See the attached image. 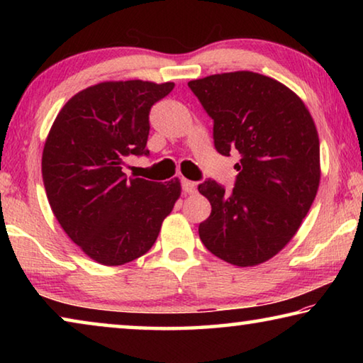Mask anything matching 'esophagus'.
I'll use <instances>...</instances> for the list:
<instances>
[{"instance_id": "esophagus-1", "label": "esophagus", "mask_w": 363, "mask_h": 363, "mask_svg": "<svg viewBox=\"0 0 363 363\" xmlns=\"http://www.w3.org/2000/svg\"><path fill=\"white\" fill-rule=\"evenodd\" d=\"M181 184H182V190L186 194H195V190H196V184L194 182V181H189V179H182L181 181Z\"/></svg>"}]
</instances>
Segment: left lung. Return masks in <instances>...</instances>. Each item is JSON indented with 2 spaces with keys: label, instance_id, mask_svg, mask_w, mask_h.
Returning <instances> with one entry per match:
<instances>
[{
  "label": "left lung",
  "instance_id": "1",
  "mask_svg": "<svg viewBox=\"0 0 363 363\" xmlns=\"http://www.w3.org/2000/svg\"><path fill=\"white\" fill-rule=\"evenodd\" d=\"M213 118L220 155L240 153L232 192L208 179L211 203L199 225L205 247L233 266L274 257L298 232L320 182V144L304 102L277 79L230 72L189 82Z\"/></svg>",
  "mask_w": 363,
  "mask_h": 363
}]
</instances>
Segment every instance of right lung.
Segmentation results:
<instances>
[{
    "label": "right lung",
    "instance_id": "1",
    "mask_svg": "<svg viewBox=\"0 0 363 363\" xmlns=\"http://www.w3.org/2000/svg\"><path fill=\"white\" fill-rule=\"evenodd\" d=\"M174 83L104 82L79 91L54 120L41 171L54 216L91 259L121 266L145 255L181 195L168 182L126 177L130 155H149V113Z\"/></svg>",
    "mask_w": 363,
    "mask_h": 363
}]
</instances>
